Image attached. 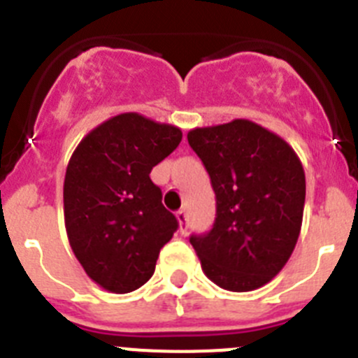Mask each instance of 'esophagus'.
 Segmentation results:
<instances>
[{
	"label": "esophagus",
	"instance_id": "34e87169",
	"mask_svg": "<svg viewBox=\"0 0 358 358\" xmlns=\"http://www.w3.org/2000/svg\"><path fill=\"white\" fill-rule=\"evenodd\" d=\"M177 220H179V227H181V231L185 233V231L188 229V213H186V210L177 211Z\"/></svg>",
	"mask_w": 358,
	"mask_h": 358
}]
</instances>
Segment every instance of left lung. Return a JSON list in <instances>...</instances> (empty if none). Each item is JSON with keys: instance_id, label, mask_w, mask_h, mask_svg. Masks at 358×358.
<instances>
[{"instance_id": "8db88e82", "label": "left lung", "mask_w": 358, "mask_h": 358, "mask_svg": "<svg viewBox=\"0 0 358 358\" xmlns=\"http://www.w3.org/2000/svg\"><path fill=\"white\" fill-rule=\"evenodd\" d=\"M217 195V218L192 236L202 273L231 292L264 287L296 248L305 208V170L294 148L251 120L188 132Z\"/></svg>"}]
</instances>
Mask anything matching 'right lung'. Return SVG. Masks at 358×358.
I'll list each match as a JSON object with an SVG mask.
<instances>
[{"label":"right lung","mask_w":358,"mask_h":358,"mask_svg":"<svg viewBox=\"0 0 358 358\" xmlns=\"http://www.w3.org/2000/svg\"><path fill=\"white\" fill-rule=\"evenodd\" d=\"M181 129L122 113L82 138L64 177L69 245L91 280L115 294L140 289L177 229L150 170L181 143Z\"/></svg>","instance_id":"right-lung-1"}]
</instances>
